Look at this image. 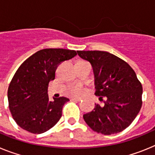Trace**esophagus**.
<instances>
[{
  "instance_id": "1",
  "label": "esophagus",
  "mask_w": 155,
  "mask_h": 155,
  "mask_svg": "<svg viewBox=\"0 0 155 155\" xmlns=\"http://www.w3.org/2000/svg\"><path fill=\"white\" fill-rule=\"evenodd\" d=\"M71 100L72 101H75V102H80L81 99L80 98H71Z\"/></svg>"
}]
</instances>
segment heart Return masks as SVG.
I'll list each match as a JSON object with an SVG mask.
<instances>
[{
	"label": "heart",
	"instance_id": "heart-1",
	"mask_svg": "<svg viewBox=\"0 0 155 155\" xmlns=\"http://www.w3.org/2000/svg\"><path fill=\"white\" fill-rule=\"evenodd\" d=\"M68 92L69 94H73V95H76V96H78L81 94H83L84 92V88L81 84H73V85H71L68 88Z\"/></svg>",
	"mask_w": 155,
	"mask_h": 155
}]
</instances>
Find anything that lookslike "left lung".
Returning a JSON list of instances; mask_svg holds the SVG:
<instances>
[{
	"mask_svg": "<svg viewBox=\"0 0 155 155\" xmlns=\"http://www.w3.org/2000/svg\"><path fill=\"white\" fill-rule=\"evenodd\" d=\"M77 52L92 66L94 94L104 102L102 106L95 104L91 112L84 114V121L104 135L121 132L132 124L142 106L143 87L135 71L124 60L108 52Z\"/></svg>",
	"mask_w": 155,
	"mask_h": 155,
	"instance_id": "obj_1",
	"label": "left lung"
}]
</instances>
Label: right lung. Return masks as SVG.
<instances>
[{
  "label": "right lung",
  "instance_id": "right-lung-1",
  "mask_svg": "<svg viewBox=\"0 0 155 155\" xmlns=\"http://www.w3.org/2000/svg\"><path fill=\"white\" fill-rule=\"evenodd\" d=\"M77 55L75 50L43 49L24 61L14 75L8 90L9 109L16 124L31 134H39L57 124L68 98L48 96V85L55 79L61 63Z\"/></svg>",
  "mask_w": 155,
  "mask_h": 155
}]
</instances>
